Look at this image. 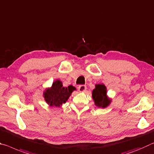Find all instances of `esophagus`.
Returning a JSON list of instances; mask_svg holds the SVG:
<instances>
[{"label":"esophagus","mask_w":154,"mask_h":154,"mask_svg":"<svg viewBox=\"0 0 154 154\" xmlns=\"http://www.w3.org/2000/svg\"><path fill=\"white\" fill-rule=\"evenodd\" d=\"M78 89L80 92H85L87 89V87L85 85H80V86L78 87Z\"/></svg>","instance_id":"esophagus-1"}]
</instances>
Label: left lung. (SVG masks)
<instances>
[{
    "mask_svg": "<svg viewBox=\"0 0 154 154\" xmlns=\"http://www.w3.org/2000/svg\"><path fill=\"white\" fill-rule=\"evenodd\" d=\"M92 98L97 107L105 108L112 102V99L108 96L107 89L103 83L96 84L95 89L92 91Z\"/></svg>",
    "mask_w": 154,
    "mask_h": 154,
    "instance_id": "8db88e82",
    "label": "left lung"
}]
</instances>
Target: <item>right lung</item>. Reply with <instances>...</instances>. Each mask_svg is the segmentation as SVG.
<instances>
[{
    "mask_svg": "<svg viewBox=\"0 0 154 154\" xmlns=\"http://www.w3.org/2000/svg\"><path fill=\"white\" fill-rule=\"evenodd\" d=\"M75 87L69 85L67 87L63 86V83L59 79L52 82V86L44 91L43 96L44 100L52 107H60L69 99Z\"/></svg>",
    "mask_w": 154,
    "mask_h": 154,
    "instance_id": "1",
    "label": "right lung"
}]
</instances>
